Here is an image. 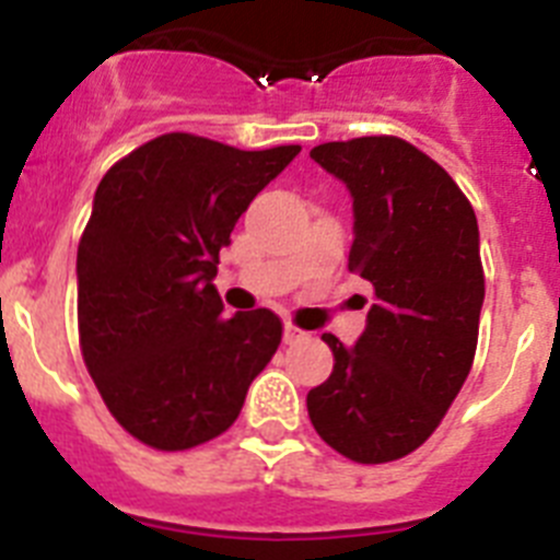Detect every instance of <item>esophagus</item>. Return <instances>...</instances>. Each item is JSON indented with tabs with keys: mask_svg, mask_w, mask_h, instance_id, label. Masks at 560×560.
Returning <instances> with one entry per match:
<instances>
[{
	"mask_svg": "<svg viewBox=\"0 0 560 560\" xmlns=\"http://www.w3.org/2000/svg\"><path fill=\"white\" fill-rule=\"evenodd\" d=\"M303 330L296 328V325H291V323H285V328H283V341L285 345H294V341H300L303 339Z\"/></svg>",
	"mask_w": 560,
	"mask_h": 560,
	"instance_id": "34e87169",
	"label": "esophagus"
}]
</instances>
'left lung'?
I'll return each instance as SVG.
<instances>
[{
  "instance_id": "obj_1",
  "label": "left lung",
  "mask_w": 560,
  "mask_h": 560,
  "mask_svg": "<svg viewBox=\"0 0 560 560\" xmlns=\"http://www.w3.org/2000/svg\"><path fill=\"white\" fill-rule=\"evenodd\" d=\"M311 160L350 190L348 269L375 289L353 348L323 334L334 373L308 393L311 423L345 457L389 463L427 443L471 373L485 300L477 215L398 137L325 142Z\"/></svg>"
}]
</instances>
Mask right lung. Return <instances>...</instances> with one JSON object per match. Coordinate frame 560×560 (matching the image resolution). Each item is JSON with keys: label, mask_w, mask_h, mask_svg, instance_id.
<instances>
[{"label": "right lung", "mask_w": 560, "mask_h": 560, "mask_svg": "<svg viewBox=\"0 0 560 560\" xmlns=\"http://www.w3.org/2000/svg\"><path fill=\"white\" fill-rule=\"evenodd\" d=\"M296 153L162 133L97 185L78 244V334L108 412L145 446L219 438L275 355L280 319L224 316L212 280L235 221Z\"/></svg>", "instance_id": "right-lung-1"}]
</instances>
